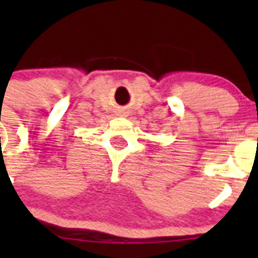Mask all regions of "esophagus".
Here are the masks:
<instances>
[{
    "label": "esophagus",
    "mask_w": 258,
    "mask_h": 258,
    "mask_svg": "<svg viewBox=\"0 0 258 258\" xmlns=\"http://www.w3.org/2000/svg\"><path fill=\"white\" fill-rule=\"evenodd\" d=\"M122 116H127V112H121Z\"/></svg>",
    "instance_id": "1"
}]
</instances>
